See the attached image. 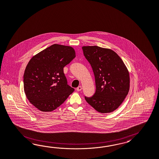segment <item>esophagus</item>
I'll return each instance as SVG.
<instances>
[{
	"mask_svg": "<svg viewBox=\"0 0 159 159\" xmlns=\"http://www.w3.org/2000/svg\"><path fill=\"white\" fill-rule=\"evenodd\" d=\"M82 86H79L78 87H77V89H76V90H77V92H80V91H81V90H82Z\"/></svg>",
	"mask_w": 159,
	"mask_h": 159,
	"instance_id": "1",
	"label": "esophagus"
}]
</instances>
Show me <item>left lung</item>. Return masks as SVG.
Returning a JSON list of instances; mask_svg holds the SVG:
<instances>
[{"label": "left lung", "instance_id": "8db88e82", "mask_svg": "<svg viewBox=\"0 0 159 159\" xmlns=\"http://www.w3.org/2000/svg\"><path fill=\"white\" fill-rule=\"evenodd\" d=\"M84 57L92 66L96 90L85 100L100 113H110L118 108L127 96L130 87L129 73L118 55L108 48L83 46Z\"/></svg>", "mask_w": 159, "mask_h": 159}]
</instances>
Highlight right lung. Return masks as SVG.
<instances>
[{
	"instance_id": "add662e5",
	"label": "right lung",
	"mask_w": 159,
	"mask_h": 159,
	"mask_svg": "<svg viewBox=\"0 0 159 159\" xmlns=\"http://www.w3.org/2000/svg\"><path fill=\"white\" fill-rule=\"evenodd\" d=\"M75 57L72 47L55 43L30 60L24 70V93L39 111L55 110L75 90L67 84L63 67Z\"/></svg>"
}]
</instances>
